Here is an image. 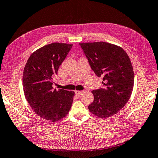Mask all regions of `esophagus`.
I'll use <instances>...</instances> for the list:
<instances>
[{
	"label": "esophagus",
	"instance_id": "1",
	"mask_svg": "<svg viewBox=\"0 0 158 158\" xmlns=\"http://www.w3.org/2000/svg\"><path fill=\"white\" fill-rule=\"evenodd\" d=\"M82 92H83L82 91H77V90H76L75 91V94H76V96H80V95L82 94Z\"/></svg>",
	"mask_w": 158,
	"mask_h": 158
}]
</instances>
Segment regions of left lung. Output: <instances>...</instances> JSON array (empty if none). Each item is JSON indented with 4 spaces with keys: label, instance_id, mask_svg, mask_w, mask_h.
I'll return each instance as SVG.
<instances>
[{
    "label": "left lung",
    "instance_id": "left-lung-1",
    "mask_svg": "<svg viewBox=\"0 0 158 158\" xmlns=\"http://www.w3.org/2000/svg\"><path fill=\"white\" fill-rule=\"evenodd\" d=\"M91 69L102 76L104 88L91 92L94 100L88 108L101 118L117 114L131 95L134 73L129 56L120 47L105 42L79 43Z\"/></svg>",
    "mask_w": 158,
    "mask_h": 158
}]
</instances>
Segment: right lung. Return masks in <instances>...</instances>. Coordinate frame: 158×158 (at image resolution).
I'll return each instance as SVG.
<instances>
[{"instance_id":"add662e5","label":"right lung","mask_w":158,"mask_h":158,"mask_svg":"<svg viewBox=\"0 0 158 158\" xmlns=\"http://www.w3.org/2000/svg\"><path fill=\"white\" fill-rule=\"evenodd\" d=\"M72 46L59 43L44 45L31 53L24 68L23 86L27 101L38 115L53 123L68 114L75 95L52 87L53 76Z\"/></svg>"}]
</instances>
